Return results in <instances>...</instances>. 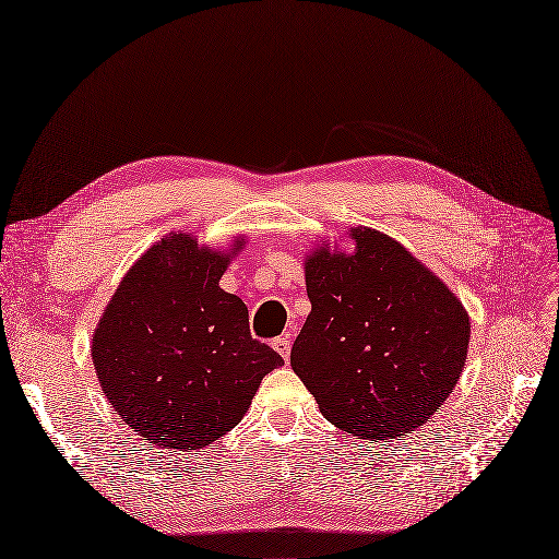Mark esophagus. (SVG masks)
<instances>
[{
	"mask_svg": "<svg viewBox=\"0 0 559 559\" xmlns=\"http://www.w3.org/2000/svg\"><path fill=\"white\" fill-rule=\"evenodd\" d=\"M273 348L288 361V357H290V336H288V334L277 336V338L273 341Z\"/></svg>",
	"mask_w": 559,
	"mask_h": 559,
	"instance_id": "34e87169",
	"label": "esophagus"
}]
</instances>
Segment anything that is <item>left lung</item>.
Returning a JSON list of instances; mask_svg holds the SVG:
<instances>
[{
	"instance_id": "obj_1",
	"label": "left lung",
	"mask_w": 559,
	"mask_h": 559,
	"mask_svg": "<svg viewBox=\"0 0 559 559\" xmlns=\"http://www.w3.org/2000/svg\"><path fill=\"white\" fill-rule=\"evenodd\" d=\"M350 257L307 261L311 313L290 366L336 428L393 439L428 420L464 370L462 302L393 238L355 229Z\"/></svg>"
}]
</instances>
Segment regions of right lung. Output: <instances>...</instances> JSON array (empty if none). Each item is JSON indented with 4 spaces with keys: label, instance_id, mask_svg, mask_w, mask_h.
Masks as SVG:
<instances>
[{
    "label": "right lung",
    "instance_id": "add662e5",
    "mask_svg": "<svg viewBox=\"0 0 559 559\" xmlns=\"http://www.w3.org/2000/svg\"><path fill=\"white\" fill-rule=\"evenodd\" d=\"M227 261L189 234L164 238L131 265L93 336L102 391L150 445L221 439L284 364L252 338L243 300L218 286Z\"/></svg>",
    "mask_w": 559,
    "mask_h": 559
}]
</instances>
